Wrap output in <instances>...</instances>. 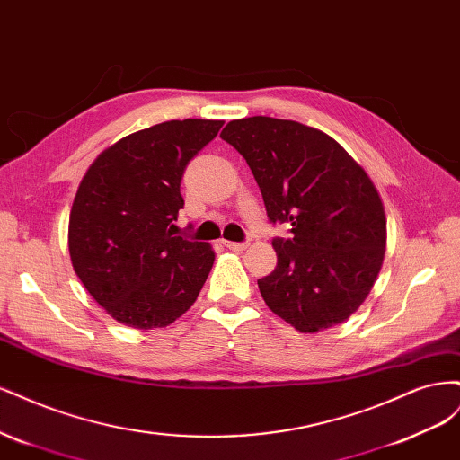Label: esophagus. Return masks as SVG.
<instances>
[{"label":"esophagus","mask_w":460,"mask_h":460,"mask_svg":"<svg viewBox=\"0 0 460 460\" xmlns=\"http://www.w3.org/2000/svg\"><path fill=\"white\" fill-rule=\"evenodd\" d=\"M228 249H232V252H243V249L249 245L247 242H222Z\"/></svg>","instance_id":"34e87169"}]
</instances>
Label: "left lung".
<instances>
[{"instance_id":"1","label":"left lung","mask_w":460,"mask_h":460,"mask_svg":"<svg viewBox=\"0 0 460 460\" xmlns=\"http://www.w3.org/2000/svg\"><path fill=\"white\" fill-rule=\"evenodd\" d=\"M220 137L238 149L270 222L291 235L272 242L276 269L257 280L269 309L303 333L345 323L378 278L385 213L378 190L333 137L296 120H230Z\"/></svg>"}]
</instances>
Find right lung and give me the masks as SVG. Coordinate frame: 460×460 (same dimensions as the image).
Listing matches in <instances>:
<instances>
[{
  "label": "right lung",
  "instance_id": "1",
  "mask_svg": "<svg viewBox=\"0 0 460 460\" xmlns=\"http://www.w3.org/2000/svg\"><path fill=\"white\" fill-rule=\"evenodd\" d=\"M222 124L186 119L134 132L100 153L82 178L68 253L88 294L117 323L164 328L196 303L215 252L174 235L180 182Z\"/></svg>",
  "mask_w": 460,
  "mask_h": 460
}]
</instances>
